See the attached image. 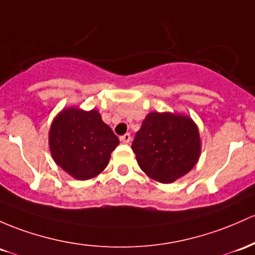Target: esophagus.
I'll return each instance as SVG.
<instances>
[{"label":"esophagus","mask_w":255,"mask_h":255,"mask_svg":"<svg viewBox=\"0 0 255 255\" xmlns=\"http://www.w3.org/2000/svg\"><path fill=\"white\" fill-rule=\"evenodd\" d=\"M120 140H121L123 144H127V142L130 141V135L129 134H125V135L120 136Z\"/></svg>","instance_id":"obj_1"}]
</instances>
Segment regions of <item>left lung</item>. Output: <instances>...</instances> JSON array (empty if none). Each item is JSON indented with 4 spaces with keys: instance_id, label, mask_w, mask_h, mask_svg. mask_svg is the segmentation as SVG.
<instances>
[{
    "instance_id": "left-lung-1",
    "label": "left lung",
    "mask_w": 255,
    "mask_h": 255,
    "mask_svg": "<svg viewBox=\"0 0 255 255\" xmlns=\"http://www.w3.org/2000/svg\"><path fill=\"white\" fill-rule=\"evenodd\" d=\"M132 149L142 172L169 184L187 174L201 155L200 133L189 116L150 113L135 134Z\"/></svg>"
}]
</instances>
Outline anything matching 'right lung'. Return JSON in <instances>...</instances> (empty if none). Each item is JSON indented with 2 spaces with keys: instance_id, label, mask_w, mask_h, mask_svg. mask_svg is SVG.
Returning a JSON list of instances; mask_svg holds the SVG:
<instances>
[{
  "instance_id": "add662e5",
  "label": "right lung",
  "mask_w": 255,
  "mask_h": 255,
  "mask_svg": "<svg viewBox=\"0 0 255 255\" xmlns=\"http://www.w3.org/2000/svg\"><path fill=\"white\" fill-rule=\"evenodd\" d=\"M120 144L99 111L66 108L53 120L49 150L55 163L71 177L87 180L105 169Z\"/></svg>"
}]
</instances>
